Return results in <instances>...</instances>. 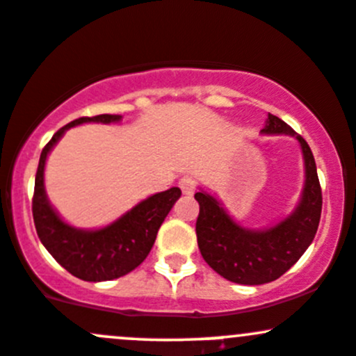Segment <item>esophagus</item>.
<instances>
[{"instance_id":"1","label":"esophagus","mask_w":356,"mask_h":356,"mask_svg":"<svg viewBox=\"0 0 356 356\" xmlns=\"http://www.w3.org/2000/svg\"><path fill=\"white\" fill-rule=\"evenodd\" d=\"M179 188H181L183 195H193L195 193V181L192 178L188 177H183L181 179H179Z\"/></svg>"}]
</instances>
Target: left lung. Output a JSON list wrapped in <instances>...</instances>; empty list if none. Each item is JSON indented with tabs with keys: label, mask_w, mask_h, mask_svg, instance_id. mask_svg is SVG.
<instances>
[{
	"label": "left lung",
	"mask_w": 356,
	"mask_h": 356,
	"mask_svg": "<svg viewBox=\"0 0 356 356\" xmlns=\"http://www.w3.org/2000/svg\"><path fill=\"white\" fill-rule=\"evenodd\" d=\"M263 136H290L299 143L304 159V186L289 216L263 229L241 225L222 202L200 188L195 200L200 205L197 241L212 270L225 280L241 285H263L292 268L314 241L323 209L319 178L311 147L278 117L268 113Z\"/></svg>",
	"instance_id": "8db88e82"
}]
</instances>
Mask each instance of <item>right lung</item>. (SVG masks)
<instances>
[{
	"instance_id": "1",
	"label": "right lung",
	"mask_w": 356,
	"mask_h": 356,
	"mask_svg": "<svg viewBox=\"0 0 356 356\" xmlns=\"http://www.w3.org/2000/svg\"><path fill=\"white\" fill-rule=\"evenodd\" d=\"M122 115L81 117L59 129L42 149L35 175L32 212L37 234L52 258L71 275L85 282H105L124 277L146 259L163 220L181 197L173 186L154 193L122 213L113 222L97 229L71 225L52 207L45 192V163L66 131L81 124H118Z\"/></svg>"
}]
</instances>
